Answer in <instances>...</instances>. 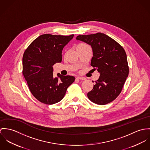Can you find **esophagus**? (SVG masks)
<instances>
[{"label":"esophagus","instance_id":"34e87169","mask_svg":"<svg viewBox=\"0 0 150 150\" xmlns=\"http://www.w3.org/2000/svg\"><path fill=\"white\" fill-rule=\"evenodd\" d=\"M76 79H79V80H85L86 78L84 77H81V76H78L76 78Z\"/></svg>","mask_w":150,"mask_h":150}]
</instances>
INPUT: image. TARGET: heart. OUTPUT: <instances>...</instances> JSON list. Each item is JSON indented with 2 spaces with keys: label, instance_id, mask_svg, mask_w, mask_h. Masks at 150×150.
<instances>
[{
  "label": "heart",
  "instance_id": "obj_1",
  "mask_svg": "<svg viewBox=\"0 0 150 150\" xmlns=\"http://www.w3.org/2000/svg\"><path fill=\"white\" fill-rule=\"evenodd\" d=\"M84 44H79V45H84Z\"/></svg>",
  "mask_w": 150,
  "mask_h": 150
}]
</instances>
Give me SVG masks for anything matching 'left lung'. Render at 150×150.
<instances>
[{"label": "left lung", "instance_id": "1", "mask_svg": "<svg viewBox=\"0 0 150 150\" xmlns=\"http://www.w3.org/2000/svg\"><path fill=\"white\" fill-rule=\"evenodd\" d=\"M90 45L93 56L91 66L100 72L88 99L98 105H106L115 100L122 91L129 74L126 52L115 40L102 33L79 35L76 38ZM93 82H94L93 81Z\"/></svg>", "mask_w": 150, "mask_h": 150}]
</instances>
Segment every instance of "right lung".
I'll use <instances>...</instances> for the list:
<instances>
[{"label": "right lung", "instance_id": "obj_1", "mask_svg": "<svg viewBox=\"0 0 150 150\" xmlns=\"http://www.w3.org/2000/svg\"><path fill=\"white\" fill-rule=\"evenodd\" d=\"M74 36V34L41 35L23 53V76L34 97L44 104L52 105L60 101L64 97L67 88L75 81L74 76L60 74L54 78L52 67L62 62L63 48Z\"/></svg>", "mask_w": 150, "mask_h": 150}]
</instances>
